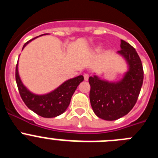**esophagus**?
I'll return each instance as SVG.
<instances>
[{
	"mask_svg": "<svg viewBox=\"0 0 158 158\" xmlns=\"http://www.w3.org/2000/svg\"><path fill=\"white\" fill-rule=\"evenodd\" d=\"M89 74H87V73H85V74H84V79H85V81H88L89 80Z\"/></svg>",
	"mask_w": 158,
	"mask_h": 158,
	"instance_id": "obj_1",
	"label": "esophagus"
}]
</instances>
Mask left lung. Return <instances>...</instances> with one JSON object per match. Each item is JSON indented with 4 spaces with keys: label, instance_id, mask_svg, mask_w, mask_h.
<instances>
[{
    "label": "left lung",
    "instance_id": "left-lung-1",
    "mask_svg": "<svg viewBox=\"0 0 158 158\" xmlns=\"http://www.w3.org/2000/svg\"><path fill=\"white\" fill-rule=\"evenodd\" d=\"M120 47L117 54L127 65L120 80L109 81L96 73L89 78L91 106L96 115L104 120H115L128 114L136 104L143 82L142 64L135 49L124 40Z\"/></svg>",
    "mask_w": 158,
    "mask_h": 158
}]
</instances>
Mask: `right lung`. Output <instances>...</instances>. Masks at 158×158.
Here are the masks:
<instances>
[{
    "label": "right lung",
    "instance_id": "add662e5",
    "mask_svg": "<svg viewBox=\"0 0 158 158\" xmlns=\"http://www.w3.org/2000/svg\"><path fill=\"white\" fill-rule=\"evenodd\" d=\"M44 35L48 34H43L41 35ZM36 38L38 37L34 38L25 43L22 51L30 42L35 40ZM16 81L22 100L29 109L44 118H54L65 112L70 104L73 94L81 82L84 81V77L79 75L76 77L65 81L50 93L35 94L31 92L22 82L19 74L17 62L16 68Z\"/></svg>",
    "mask_w": 158,
    "mask_h": 158
}]
</instances>
